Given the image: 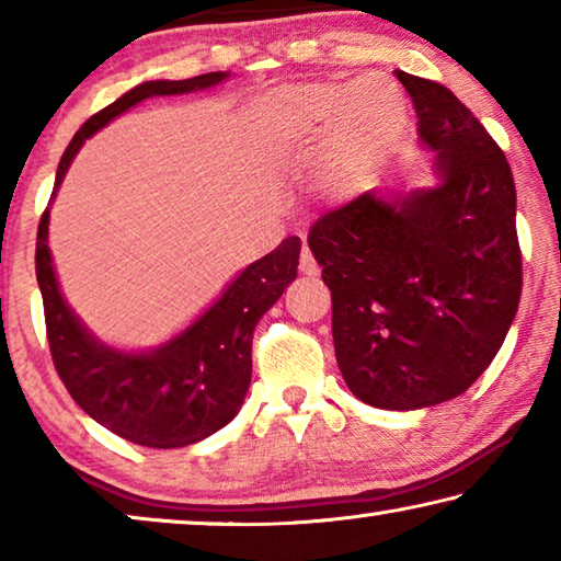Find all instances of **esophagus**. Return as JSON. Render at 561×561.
Segmentation results:
<instances>
[{
	"mask_svg": "<svg viewBox=\"0 0 561 561\" xmlns=\"http://www.w3.org/2000/svg\"><path fill=\"white\" fill-rule=\"evenodd\" d=\"M299 272H301V274H307V277H317V274H319V264H317V260H314V257H311L309 247H304V250H301V257H299Z\"/></svg>",
	"mask_w": 561,
	"mask_h": 561,
	"instance_id": "obj_1",
	"label": "esophagus"
}]
</instances>
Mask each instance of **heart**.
I'll use <instances>...</instances> for the list:
<instances>
[{
  "mask_svg": "<svg viewBox=\"0 0 561 561\" xmlns=\"http://www.w3.org/2000/svg\"><path fill=\"white\" fill-rule=\"evenodd\" d=\"M250 126L267 148L304 144L327 128L321 183L331 195L351 197L401 144L408 101L403 89L381 73L351 83H291L254 103Z\"/></svg>",
  "mask_w": 561,
  "mask_h": 561,
  "instance_id": "1",
  "label": "heart"
}]
</instances>
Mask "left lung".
Returning a JSON list of instances; mask_svg holds the SVG:
<instances>
[{"mask_svg":"<svg viewBox=\"0 0 561 561\" xmlns=\"http://www.w3.org/2000/svg\"><path fill=\"white\" fill-rule=\"evenodd\" d=\"M438 185L368 193L319 217L336 360L358 401L438 405L478 381L517 314V190L505 153L440 83L396 71Z\"/></svg>","mask_w":561,"mask_h":561,"instance_id":"8db88e82","label":"left lung"}]
</instances>
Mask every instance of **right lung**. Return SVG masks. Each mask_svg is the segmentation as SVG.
Wrapping results in <instances>:
<instances>
[{
    "label": "right lung",
    "instance_id": "add662e5",
    "mask_svg": "<svg viewBox=\"0 0 561 561\" xmlns=\"http://www.w3.org/2000/svg\"><path fill=\"white\" fill-rule=\"evenodd\" d=\"M230 71L185 81H146L76 130L56 170L54 195L81 146L123 111L150 96H178L217 87ZM51 195V197H54ZM301 240L287 237L227 284L222 297L163 346H106L66 304L49 250V207L36 232V282L46 339L66 391L103 428L146 448H185L217 433L242 408L252 381V334L282 291L297 279Z\"/></svg>",
    "mask_w": 561,
    "mask_h": 561
}]
</instances>
